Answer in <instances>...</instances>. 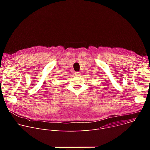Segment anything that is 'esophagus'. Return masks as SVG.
<instances>
[{"instance_id": "esophagus-1", "label": "esophagus", "mask_w": 150, "mask_h": 150, "mask_svg": "<svg viewBox=\"0 0 150 150\" xmlns=\"http://www.w3.org/2000/svg\"><path fill=\"white\" fill-rule=\"evenodd\" d=\"M75 75L76 76H79L81 75V74L80 72H76L75 73Z\"/></svg>"}]
</instances>
